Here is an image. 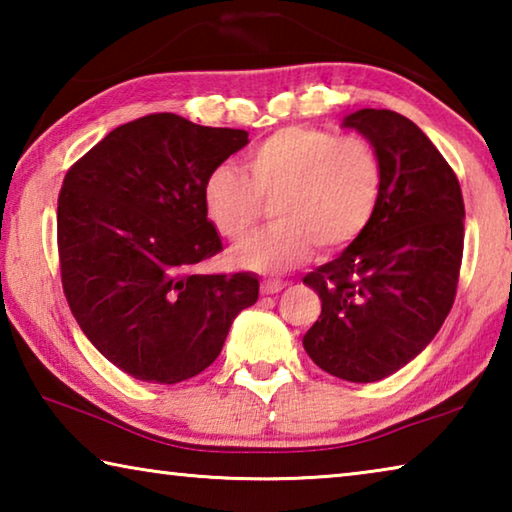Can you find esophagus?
<instances>
[{"label":"esophagus","mask_w":512,"mask_h":512,"mask_svg":"<svg viewBox=\"0 0 512 512\" xmlns=\"http://www.w3.org/2000/svg\"><path fill=\"white\" fill-rule=\"evenodd\" d=\"M287 284H284L282 280H264L262 282V293L264 296H273V293H280Z\"/></svg>","instance_id":"esophagus-1"}]
</instances>
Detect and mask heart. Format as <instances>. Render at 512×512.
<instances>
[{"instance_id":"heart-1","label":"heart","mask_w":512,"mask_h":512,"mask_svg":"<svg viewBox=\"0 0 512 512\" xmlns=\"http://www.w3.org/2000/svg\"><path fill=\"white\" fill-rule=\"evenodd\" d=\"M246 176L219 164L203 183V205L214 230L246 244L271 203L275 223L237 262L282 271L316 246L323 255L354 244L384 194V162L363 137H339L307 126L282 128L246 153Z\"/></svg>"}]
</instances>
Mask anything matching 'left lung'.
Instances as JSON below:
<instances>
[{
	"mask_svg": "<svg viewBox=\"0 0 512 512\" xmlns=\"http://www.w3.org/2000/svg\"><path fill=\"white\" fill-rule=\"evenodd\" d=\"M343 126L384 162V194L366 232L302 277L323 309L302 339L329 375L368 384L404 368L452 311L465 205L454 169L411 119L363 108Z\"/></svg>",
	"mask_w": 512,
	"mask_h": 512,
	"instance_id": "left-lung-1",
	"label": "left lung"
}]
</instances>
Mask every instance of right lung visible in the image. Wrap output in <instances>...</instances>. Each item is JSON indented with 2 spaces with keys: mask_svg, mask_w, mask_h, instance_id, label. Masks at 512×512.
I'll return each instance as SVG.
<instances>
[{
  "mask_svg": "<svg viewBox=\"0 0 512 512\" xmlns=\"http://www.w3.org/2000/svg\"><path fill=\"white\" fill-rule=\"evenodd\" d=\"M246 144V131L153 112L67 171L56 219L65 298L94 348L135 379L196 377L257 302L253 275L192 271L223 250L203 205L207 173Z\"/></svg>",
  "mask_w": 512,
  "mask_h": 512,
  "instance_id": "1",
  "label": "right lung"
}]
</instances>
